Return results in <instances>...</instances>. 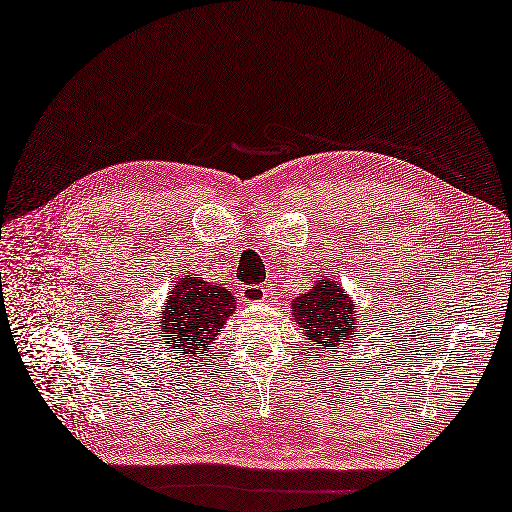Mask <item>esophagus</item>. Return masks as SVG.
Returning a JSON list of instances; mask_svg holds the SVG:
<instances>
[{"label": "esophagus", "mask_w": 512, "mask_h": 512, "mask_svg": "<svg viewBox=\"0 0 512 512\" xmlns=\"http://www.w3.org/2000/svg\"><path fill=\"white\" fill-rule=\"evenodd\" d=\"M270 296V285H246L242 287V298L248 303H264Z\"/></svg>", "instance_id": "34e87169"}]
</instances>
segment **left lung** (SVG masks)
<instances>
[{
  "label": "left lung",
  "instance_id": "8db88e82",
  "mask_svg": "<svg viewBox=\"0 0 512 512\" xmlns=\"http://www.w3.org/2000/svg\"><path fill=\"white\" fill-rule=\"evenodd\" d=\"M292 316L313 344L331 350L333 355L335 348L350 346L352 339H357L359 311L335 279H320L309 292L294 298Z\"/></svg>",
  "mask_w": 512,
  "mask_h": 512
}]
</instances>
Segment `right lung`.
<instances>
[{"label": "right lung", "mask_w": 512, "mask_h": 512, "mask_svg": "<svg viewBox=\"0 0 512 512\" xmlns=\"http://www.w3.org/2000/svg\"><path fill=\"white\" fill-rule=\"evenodd\" d=\"M233 311L235 300L229 290L203 281L199 274H186L170 287L160 311V342L168 352L203 359Z\"/></svg>", "instance_id": "add662e5"}]
</instances>
